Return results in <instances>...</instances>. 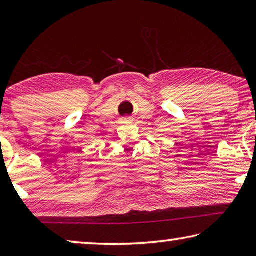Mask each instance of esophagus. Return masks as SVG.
Listing matches in <instances>:
<instances>
[{
    "label": "esophagus",
    "instance_id": "34e87169",
    "mask_svg": "<svg viewBox=\"0 0 256 256\" xmlns=\"http://www.w3.org/2000/svg\"><path fill=\"white\" fill-rule=\"evenodd\" d=\"M125 120H128V118H125Z\"/></svg>",
    "mask_w": 256,
    "mask_h": 256
}]
</instances>
